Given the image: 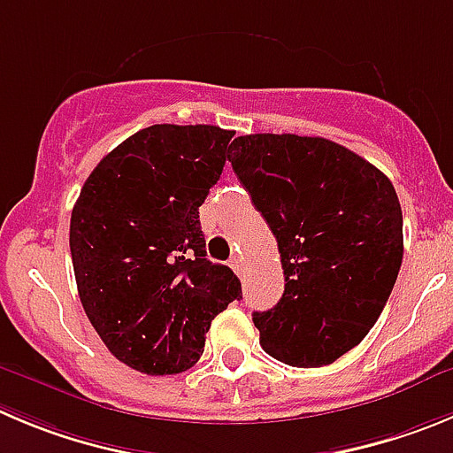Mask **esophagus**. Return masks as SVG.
Masks as SVG:
<instances>
[{"instance_id":"esophagus-1","label":"esophagus","mask_w":453,"mask_h":453,"mask_svg":"<svg viewBox=\"0 0 453 453\" xmlns=\"http://www.w3.org/2000/svg\"><path fill=\"white\" fill-rule=\"evenodd\" d=\"M230 268L234 270L236 274H243V259H241V257H232L230 259Z\"/></svg>"}]
</instances>
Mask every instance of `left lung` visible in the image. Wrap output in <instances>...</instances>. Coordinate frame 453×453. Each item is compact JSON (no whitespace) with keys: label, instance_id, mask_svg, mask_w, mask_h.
<instances>
[{"label":"left lung","instance_id":"left-lung-1","mask_svg":"<svg viewBox=\"0 0 453 453\" xmlns=\"http://www.w3.org/2000/svg\"><path fill=\"white\" fill-rule=\"evenodd\" d=\"M227 158L284 268L277 306L252 315L261 346L299 369L333 365L373 328L398 279V194L375 165L319 136H239Z\"/></svg>","mask_w":453,"mask_h":453}]
</instances>
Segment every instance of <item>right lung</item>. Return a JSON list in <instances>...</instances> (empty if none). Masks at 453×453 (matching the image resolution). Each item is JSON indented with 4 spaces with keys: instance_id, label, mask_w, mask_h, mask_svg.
<instances>
[{
    "instance_id": "1",
    "label": "right lung",
    "mask_w": 453,
    "mask_h": 453,
    "mask_svg": "<svg viewBox=\"0 0 453 453\" xmlns=\"http://www.w3.org/2000/svg\"><path fill=\"white\" fill-rule=\"evenodd\" d=\"M232 136L214 125L136 131L100 160L73 205L80 302L113 357L141 373L196 365L214 317L241 299L239 277L205 259L198 221Z\"/></svg>"
}]
</instances>
